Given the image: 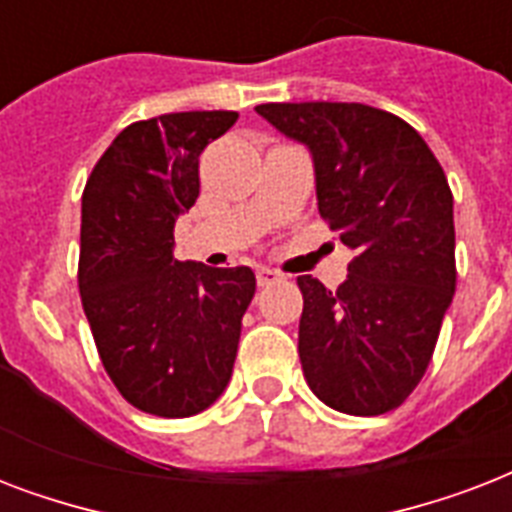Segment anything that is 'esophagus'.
<instances>
[{"instance_id":"1","label":"esophagus","mask_w":512,"mask_h":512,"mask_svg":"<svg viewBox=\"0 0 512 512\" xmlns=\"http://www.w3.org/2000/svg\"><path fill=\"white\" fill-rule=\"evenodd\" d=\"M284 276H281L279 271H273V268H257V284L260 287H271V284H276V281H281Z\"/></svg>"}]
</instances>
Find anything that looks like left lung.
Here are the masks:
<instances>
[{"label": "left lung", "mask_w": 512, "mask_h": 512, "mask_svg": "<svg viewBox=\"0 0 512 512\" xmlns=\"http://www.w3.org/2000/svg\"><path fill=\"white\" fill-rule=\"evenodd\" d=\"M255 111L308 146L321 217L353 249L337 289L297 279L305 380L337 412H390L428 369L457 287L444 170L420 132L364 103H263Z\"/></svg>", "instance_id": "obj_1"}]
</instances>
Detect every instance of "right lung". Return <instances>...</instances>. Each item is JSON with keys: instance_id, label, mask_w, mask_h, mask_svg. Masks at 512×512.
<instances>
[{"instance_id": "right-lung-1", "label": "right lung", "mask_w": 512, "mask_h": 512, "mask_svg": "<svg viewBox=\"0 0 512 512\" xmlns=\"http://www.w3.org/2000/svg\"><path fill=\"white\" fill-rule=\"evenodd\" d=\"M236 111L124 127L82 193L79 292L100 361L135 409L191 417L231 380L255 273L175 257V220L199 196L201 151Z\"/></svg>"}]
</instances>
